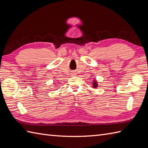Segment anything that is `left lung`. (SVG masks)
I'll return each mask as SVG.
<instances>
[{"label":"left lung","instance_id":"8db88e82","mask_svg":"<svg viewBox=\"0 0 148 148\" xmlns=\"http://www.w3.org/2000/svg\"><path fill=\"white\" fill-rule=\"evenodd\" d=\"M97 87V82L96 80H94V82H93V87L94 88H96Z\"/></svg>","mask_w":148,"mask_h":148}]
</instances>
